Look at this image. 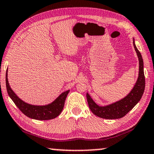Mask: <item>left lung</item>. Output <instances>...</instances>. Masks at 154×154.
<instances>
[{"instance_id": "left-lung-1", "label": "left lung", "mask_w": 154, "mask_h": 154, "mask_svg": "<svg viewBox=\"0 0 154 154\" xmlns=\"http://www.w3.org/2000/svg\"><path fill=\"white\" fill-rule=\"evenodd\" d=\"M133 46L139 59V75L134 88L125 98L106 106H99L96 104L90 96L87 93L88 106L91 111L98 117L107 119H119L125 116L129 111L132 110L143 95L145 88V77L144 73V63L141 53L135 46L133 39Z\"/></svg>"}]
</instances>
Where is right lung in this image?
Returning <instances> with one entry per match:
<instances>
[{"label": "right lung", "mask_w": 154, "mask_h": 154, "mask_svg": "<svg viewBox=\"0 0 154 154\" xmlns=\"http://www.w3.org/2000/svg\"><path fill=\"white\" fill-rule=\"evenodd\" d=\"M6 88L10 97L18 108L27 117L37 120H49L54 119L60 114L64 108V102L69 90L62 93L54 101L46 106H33L20 99L12 90L8 83V69L6 72Z\"/></svg>", "instance_id": "obj_1"}]
</instances>
